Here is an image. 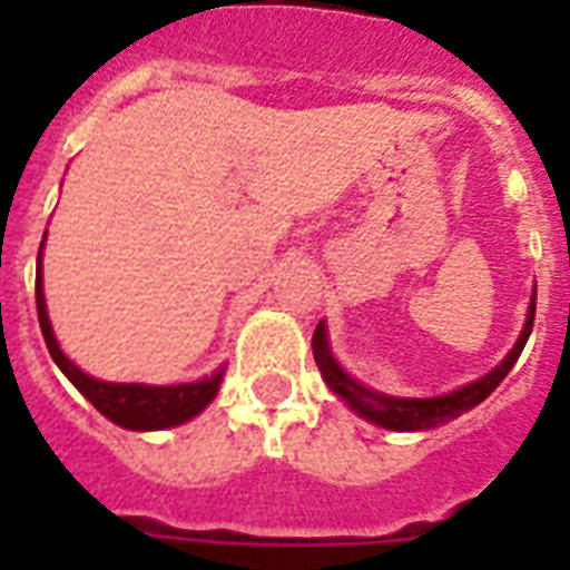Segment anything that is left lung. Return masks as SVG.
I'll list each match as a JSON object with an SVG mask.
<instances>
[{
	"label": "left lung",
	"instance_id": "obj_1",
	"mask_svg": "<svg viewBox=\"0 0 570 570\" xmlns=\"http://www.w3.org/2000/svg\"><path fill=\"white\" fill-rule=\"evenodd\" d=\"M532 320H535V293L530 298V311H527V322H523V331L518 343L509 348V355L500 361V364L485 373L482 379L470 381L464 387L450 390V393H441V396L429 399H411V396H390V393H381V390L366 387L357 379L340 366V361L331 352L328 340V325L320 322L316 331H313V357H316V366H320L322 379L334 393H337L343 402H346L357 416H364L366 423L381 425V429H390V432H425V429H434V425H443L461 416L470 407H476L479 402H485L491 393L497 390V384L512 373V366L518 364L523 346L532 334Z\"/></svg>",
	"mask_w": 570,
	"mask_h": 570
}]
</instances>
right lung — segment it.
<instances>
[{"instance_id": "1", "label": "right lung", "mask_w": 570, "mask_h": 570, "mask_svg": "<svg viewBox=\"0 0 570 570\" xmlns=\"http://www.w3.org/2000/svg\"><path fill=\"white\" fill-rule=\"evenodd\" d=\"M47 239V233H43ZM43 242L38 250V277H35V298H38V322L47 340V348L58 370L70 379L79 393L100 411L106 420H111L120 429L129 432H159L171 425L189 423L215 399L224 379V364L213 375H204L200 381H186V384H127V381H102L82 373L70 357L61 352L49 322L47 298H43Z\"/></svg>"}]
</instances>
